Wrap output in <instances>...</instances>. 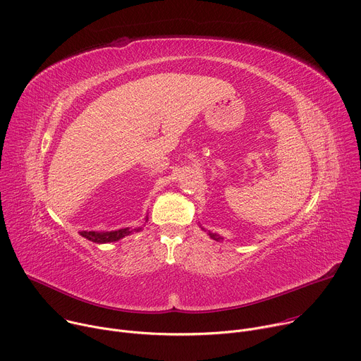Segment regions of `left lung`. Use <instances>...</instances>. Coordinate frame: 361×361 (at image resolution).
Segmentation results:
<instances>
[{"label":"left lung","instance_id":"1","mask_svg":"<svg viewBox=\"0 0 361 361\" xmlns=\"http://www.w3.org/2000/svg\"><path fill=\"white\" fill-rule=\"evenodd\" d=\"M210 237H212L213 240H220V237H219V235H216V234H212V233H210Z\"/></svg>","mask_w":361,"mask_h":361}]
</instances>
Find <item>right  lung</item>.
Returning a JSON list of instances; mask_svg holds the SVG:
<instances>
[{
  "mask_svg": "<svg viewBox=\"0 0 361 361\" xmlns=\"http://www.w3.org/2000/svg\"><path fill=\"white\" fill-rule=\"evenodd\" d=\"M141 230L140 227L138 228H121V230H117V231H109V233H97V231H81L80 234L82 237H85L87 240L92 241V243H113V241H117L134 231H138Z\"/></svg>",
  "mask_w": 361,
  "mask_h": 361,
  "instance_id": "1",
  "label": "right lung"
}]
</instances>
